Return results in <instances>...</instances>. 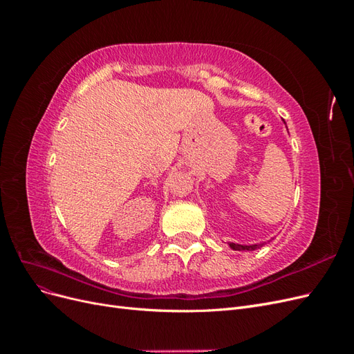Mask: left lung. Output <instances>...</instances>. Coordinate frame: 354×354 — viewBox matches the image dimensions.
<instances>
[{"instance_id": "1", "label": "left lung", "mask_w": 354, "mask_h": 354, "mask_svg": "<svg viewBox=\"0 0 354 354\" xmlns=\"http://www.w3.org/2000/svg\"><path fill=\"white\" fill-rule=\"evenodd\" d=\"M285 127H286V122L283 121ZM288 130V128H286ZM229 248H232L233 251H255V250H260L263 248V246L266 245V242H259V243H251V245H243V243H236V242H227Z\"/></svg>"}]
</instances>
